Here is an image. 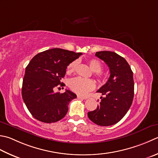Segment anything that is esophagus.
<instances>
[{"label": "esophagus", "instance_id": "34e87169", "mask_svg": "<svg viewBox=\"0 0 158 158\" xmlns=\"http://www.w3.org/2000/svg\"><path fill=\"white\" fill-rule=\"evenodd\" d=\"M77 98H79V99H87L88 98L82 97V96H80V95H77Z\"/></svg>", "mask_w": 158, "mask_h": 158}]
</instances>
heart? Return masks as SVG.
<instances>
[{
    "label": "heart",
    "mask_w": 158,
    "mask_h": 158,
    "mask_svg": "<svg viewBox=\"0 0 158 158\" xmlns=\"http://www.w3.org/2000/svg\"><path fill=\"white\" fill-rule=\"evenodd\" d=\"M91 69L95 73H100L102 70V64L100 61L96 59H91L88 61ZM78 64V61L75 60L70 62L67 66V73H71L75 70ZM98 76H101L100 73H97ZM70 89L80 95H85L88 92L92 90L95 88V83L92 79H84L82 77H75L70 79L69 82Z\"/></svg>",
    "instance_id": "heart-1"
}]
</instances>
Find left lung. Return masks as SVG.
I'll return each instance as SVG.
<instances>
[{"instance_id": "1", "label": "left lung", "mask_w": 158, "mask_h": 158, "mask_svg": "<svg viewBox=\"0 0 158 158\" xmlns=\"http://www.w3.org/2000/svg\"><path fill=\"white\" fill-rule=\"evenodd\" d=\"M96 56L105 61L110 76L97 92L101 97L99 106L89 112L88 116L95 124L110 126L119 122L130 108L134 94L133 72L125 58L112 51L97 52Z\"/></svg>"}]
</instances>
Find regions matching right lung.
Listing matches in <instances>:
<instances>
[{
  "label": "right lung",
  "instance_id": "obj_1",
  "mask_svg": "<svg viewBox=\"0 0 158 158\" xmlns=\"http://www.w3.org/2000/svg\"><path fill=\"white\" fill-rule=\"evenodd\" d=\"M61 48H52L37 54L27 65L23 79L22 96L27 109L41 122H57L66 116L70 101L77 95L69 89L64 93L54 89L65 86L61 79L69 64L81 55Z\"/></svg>",
  "mask_w": 158,
  "mask_h": 158
}]
</instances>
